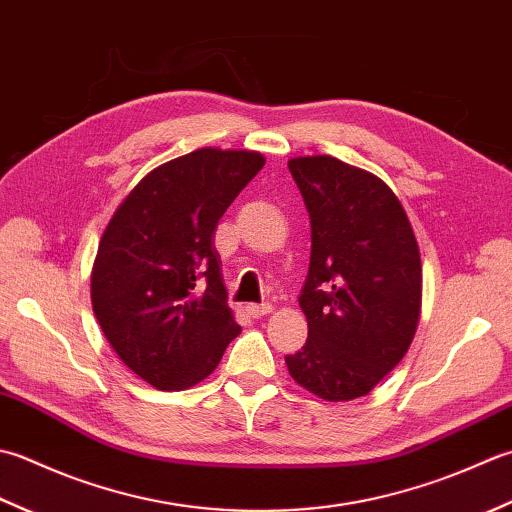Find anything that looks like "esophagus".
Returning <instances> with one entry per match:
<instances>
[{"label": "esophagus", "instance_id": "34e87169", "mask_svg": "<svg viewBox=\"0 0 512 512\" xmlns=\"http://www.w3.org/2000/svg\"><path fill=\"white\" fill-rule=\"evenodd\" d=\"M271 307L269 302H263V305H247V314L252 316V318H263V316H267V314H271Z\"/></svg>", "mask_w": 512, "mask_h": 512}]
</instances>
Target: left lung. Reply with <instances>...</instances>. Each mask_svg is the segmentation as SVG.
<instances>
[{"label": "left lung", "mask_w": 512, "mask_h": 512, "mask_svg": "<svg viewBox=\"0 0 512 512\" xmlns=\"http://www.w3.org/2000/svg\"><path fill=\"white\" fill-rule=\"evenodd\" d=\"M287 165L309 212L311 258L298 298L309 336L285 362L302 389L349 402L411 347L422 307L420 249L398 196L375 174L327 154Z\"/></svg>", "instance_id": "8db88e82"}]
</instances>
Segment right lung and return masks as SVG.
<instances>
[{
    "label": "right lung",
    "mask_w": 512,
    "mask_h": 512,
    "mask_svg": "<svg viewBox=\"0 0 512 512\" xmlns=\"http://www.w3.org/2000/svg\"><path fill=\"white\" fill-rule=\"evenodd\" d=\"M263 165L258 152L218 148L163 163L134 185L101 236L92 311L117 356L159 391L203 382L241 333L214 229Z\"/></svg>",
    "instance_id": "right-lung-1"
}]
</instances>
